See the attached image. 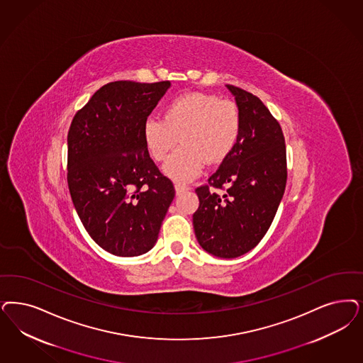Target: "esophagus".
Returning <instances> with one entry per match:
<instances>
[{"label": "esophagus", "mask_w": 363, "mask_h": 363, "mask_svg": "<svg viewBox=\"0 0 363 363\" xmlns=\"http://www.w3.org/2000/svg\"><path fill=\"white\" fill-rule=\"evenodd\" d=\"M175 189V194L177 196H179V194H182V193H185V191H188L189 186H186V185H181V184H177L174 186Z\"/></svg>", "instance_id": "obj_1"}]
</instances>
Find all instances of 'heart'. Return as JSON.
Instances as JSON below:
<instances>
[{
    "label": "heart",
    "instance_id": "1",
    "mask_svg": "<svg viewBox=\"0 0 363 363\" xmlns=\"http://www.w3.org/2000/svg\"><path fill=\"white\" fill-rule=\"evenodd\" d=\"M242 116L238 104L212 94L190 92L166 103L162 119L149 116L142 139L152 160L167 158L178 142L181 149L163 164V173L175 182L199 177L208 163H220L238 145Z\"/></svg>",
    "mask_w": 363,
    "mask_h": 363
}]
</instances>
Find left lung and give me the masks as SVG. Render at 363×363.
<instances>
[{
    "instance_id": "8db88e82",
    "label": "left lung",
    "mask_w": 363,
    "mask_h": 363,
    "mask_svg": "<svg viewBox=\"0 0 363 363\" xmlns=\"http://www.w3.org/2000/svg\"><path fill=\"white\" fill-rule=\"evenodd\" d=\"M242 116L236 147L196 189L197 241L216 257L235 259L253 250L274 221L287 182L286 142L279 122L257 96L226 84ZM227 188L220 196L208 186Z\"/></svg>"
}]
</instances>
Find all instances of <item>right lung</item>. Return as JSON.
<instances>
[{
    "instance_id": "1",
    "label": "right lung",
    "mask_w": 363,
    "mask_h": 363,
    "mask_svg": "<svg viewBox=\"0 0 363 363\" xmlns=\"http://www.w3.org/2000/svg\"><path fill=\"white\" fill-rule=\"evenodd\" d=\"M170 82H113L77 111L68 131V188L91 238L122 257L155 245L174 199L142 139L145 119Z\"/></svg>"
}]
</instances>
